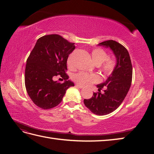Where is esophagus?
I'll return each instance as SVG.
<instances>
[{"mask_svg": "<svg viewBox=\"0 0 154 154\" xmlns=\"http://www.w3.org/2000/svg\"><path fill=\"white\" fill-rule=\"evenodd\" d=\"M75 86H76L78 88H79V89H83V88L84 87L83 86L81 85H79V84H76V85H75Z\"/></svg>", "mask_w": 154, "mask_h": 154, "instance_id": "esophagus-1", "label": "esophagus"}]
</instances>
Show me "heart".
Returning <instances> with one entry per match:
<instances>
[{
  "mask_svg": "<svg viewBox=\"0 0 154 154\" xmlns=\"http://www.w3.org/2000/svg\"><path fill=\"white\" fill-rule=\"evenodd\" d=\"M91 57L94 63L99 65L100 71L105 76H109L113 73L116 67L117 62L115 59L109 57L105 50L100 48H94L91 51ZM67 65L69 67H71L70 59L67 61ZM73 79L81 85L87 86L99 82L100 77L97 74L88 73L82 71L75 74L73 76Z\"/></svg>",
  "mask_w": 154,
  "mask_h": 154,
  "instance_id": "b5f03b06",
  "label": "heart"
}]
</instances>
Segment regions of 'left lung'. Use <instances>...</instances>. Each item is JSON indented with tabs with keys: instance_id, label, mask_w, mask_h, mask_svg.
I'll use <instances>...</instances> for the list:
<instances>
[{
	"instance_id": "left-lung-1",
	"label": "left lung",
	"mask_w": 154,
	"mask_h": 154,
	"mask_svg": "<svg viewBox=\"0 0 154 154\" xmlns=\"http://www.w3.org/2000/svg\"><path fill=\"white\" fill-rule=\"evenodd\" d=\"M99 45L110 48L116 57L115 70L103 83L98 85L99 92L93 93L89 99H84V104L97 115H106L119 107L130 89L132 79V65L126 48L114 40L101 42ZM105 88L104 93L100 91Z\"/></svg>"
}]
</instances>
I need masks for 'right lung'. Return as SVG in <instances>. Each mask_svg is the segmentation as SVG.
Listing matches in <instances>:
<instances>
[{"label": "right lung", "instance_id": "add662e5", "mask_svg": "<svg viewBox=\"0 0 154 154\" xmlns=\"http://www.w3.org/2000/svg\"><path fill=\"white\" fill-rule=\"evenodd\" d=\"M75 44L58 34L45 35L37 40L30 52L25 69V87L35 105L50 109L60 104L67 89L74 86L66 73L69 55L75 50ZM60 76L63 84L54 81Z\"/></svg>", "mask_w": 154, "mask_h": 154}]
</instances>
